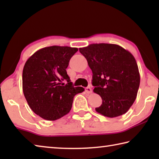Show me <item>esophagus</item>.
<instances>
[{
  "label": "esophagus",
  "instance_id": "esophagus-1",
  "mask_svg": "<svg viewBox=\"0 0 159 159\" xmlns=\"http://www.w3.org/2000/svg\"><path fill=\"white\" fill-rule=\"evenodd\" d=\"M85 92L88 94H90L92 93V89H91V88L90 87H87L85 88Z\"/></svg>",
  "mask_w": 159,
  "mask_h": 159
}]
</instances>
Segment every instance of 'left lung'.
<instances>
[{
  "label": "left lung",
  "mask_w": 159,
  "mask_h": 159,
  "mask_svg": "<svg viewBox=\"0 0 159 159\" xmlns=\"http://www.w3.org/2000/svg\"><path fill=\"white\" fill-rule=\"evenodd\" d=\"M79 51L93 71V92L102 99L96 111L109 118L125 114L135 100L140 83L134 56L116 44L93 43Z\"/></svg>",
  "instance_id": "8db88e82"
}]
</instances>
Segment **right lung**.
<instances>
[{"label": "right lung", "mask_w": 159, "mask_h": 159, "mask_svg": "<svg viewBox=\"0 0 159 159\" xmlns=\"http://www.w3.org/2000/svg\"><path fill=\"white\" fill-rule=\"evenodd\" d=\"M77 51L76 48L53 45L36 51L26 61L24 95L32 111L45 120H55L66 115L74 96L85 90L72 85L66 70Z\"/></svg>", "instance_id": "obj_1"}]
</instances>
